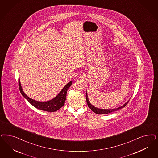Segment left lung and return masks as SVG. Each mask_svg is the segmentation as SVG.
I'll use <instances>...</instances> for the list:
<instances>
[{
	"label": "left lung",
	"instance_id": "8db88e82",
	"mask_svg": "<svg viewBox=\"0 0 158 158\" xmlns=\"http://www.w3.org/2000/svg\"><path fill=\"white\" fill-rule=\"evenodd\" d=\"M86 102H87L88 107H89L90 109H91L94 113H95L96 114H109L110 113L114 112V111H117V110H120V109H122V108L124 107L129 102V101H128V102H127L126 103L124 104L123 106H121L120 107H118V108H117V109H110V110H109V109H100L94 107L93 106H92V105L90 104V103L89 102L88 97H87V93H86Z\"/></svg>",
	"mask_w": 158,
	"mask_h": 158
}]
</instances>
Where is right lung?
<instances>
[{"label":"right lung","mask_w":158,"mask_h":158,"mask_svg":"<svg viewBox=\"0 0 158 158\" xmlns=\"http://www.w3.org/2000/svg\"><path fill=\"white\" fill-rule=\"evenodd\" d=\"M72 83V81L69 82L62 89V90L60 91V92L55 98H54L48 101V102H37L35 100H34L33 99L28 98L27 96L24 93L22 90V86L20 85V79H19V87L20 93L22 95L26 98L28 102L32 104L34 107L35 108L43 110L45 111L48 112H54L61 108L65 103L66 98V93L68 89L71 86Z\"/></svg>","instance_id":"right-lung-1"}]
</instances>
